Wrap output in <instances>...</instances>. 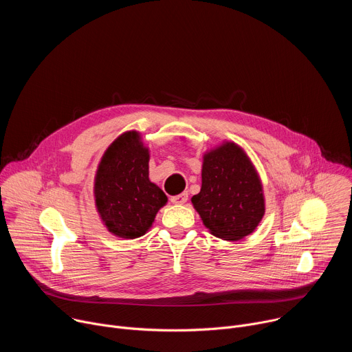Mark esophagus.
<instances>
[{
	"mask_svg": "<svg viewBox=\"0 0 352 352\" xmlns=\"http://www.w3.org/2000/svg\"><path fill=\"white\" fill-rule=\"evenodd\" d=\"M186 200H188V193L186 192H182L181 195H177V196L171 197V202L175 204V205H184Z\"/></svg>",
	"mask_w": 352,
	"mask_h": 352,
	"instance_id": "34e87169",
	"label": "esophagus"
}]
</instances>
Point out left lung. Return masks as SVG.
<instances>
[{
    "instance_id": "1",
    "label": "left lung",
    "mask_w": 352,
    "mask_h": 352,
    "mask_svg": "<svg viewBox=\"0 0 352 352\" xmlns=\"http://www.w3.org/2000/svg\"><path fill=\"white\" fill-rule=\"evenodd\" d=\"M190 200L209 231L226 241L254 232L265 214L261 178L234 142H226L204 156L202 188Z\"/></svg>"
}]
</instances>
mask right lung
<instances>
[{
	"instance_id": "1",
	"label": "right lung",
	"mask_w": 352,
	"mask_h": 352,
	"mask_svg": "<svg viewBox=\"0 0 352 352\" xmlns=\"http://www.w3.org/2000/svg\"><path fill=\"white\" fill-rule=\"evenodd\" d=\"M94 197L107 230L126 239L146 234L167 204L166 193L148 179V148L136 131L122 133L106 150L94 178Z\"/></svg>"
}]
</instances>
